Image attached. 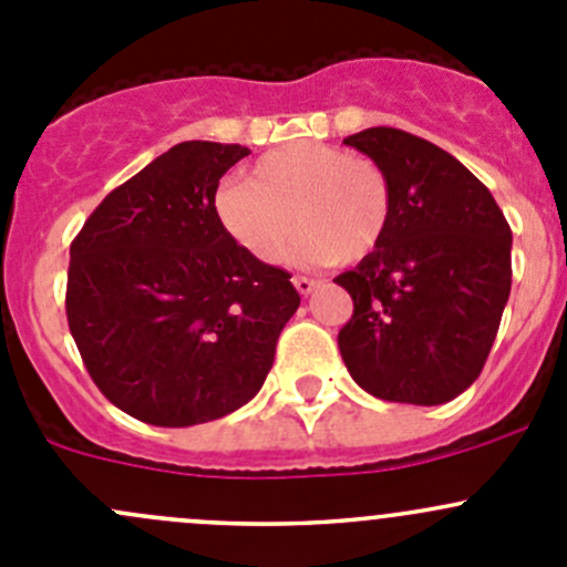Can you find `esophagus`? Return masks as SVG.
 Listing matches in <instances>:
<instances>
[{"mask_svg": "<svg viewBox=\"0 0 567 567\" xmlns=\"http://www.w3.org/2000/svg\"><path fill=\"white\" fill-rule=\"evenodd\" d=\"M293 285L301 296H310L312 290H316V279L310 277H293Z\"/></svg>", "mask_w": 567, "mask_h": 567, "instance_id": "1", "label": "esophagus"}]
</instances>
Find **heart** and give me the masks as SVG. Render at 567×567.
I'll return each mask as SVG.
<instances>
[{"label":"heart","instance_id":"1","mask_svg":"<svg viewBox=\"0 0 567 567\" xmlns=\"http://www.w3.org/2000/svg\"><path fill=\"white\" fill-rule=\"evenodd\" d=\"M227 236L255 260L282 262L299 244L301 260L362 262L392 225V188L373 158L326 142H290L251 164L247 181L216 194Z\"/></svg>","mask_w":567,"mask_h":567}]
</instances>
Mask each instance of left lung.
<instances>
[{"mask_svg": "<svg viewBox=\"0 0 567 567\" xmlns=\"http://www.w3.org/2000/svg\"><path fill=\"white\" fill-rule=\"evenodd\" d=\"M384 169L392 225L375 255L334 279L353 299L337 334L373 398L439 405L474 384L511 296L513 233L455 156L400 128L348 136Z\"/></svg>", "mask_w": 567, "mask_h": 567, "instance_id": "8db88e82", "label": "left lung"}]
</instances>
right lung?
<instances>
[{"label": "right lung", "mask_w": 567, "mask_h": 567, "mask_svg": "<svg viewBox=\"0 0 567 567\" xmlns=\"http://www.w3.org/2000/svg\"><path fill=\"white\" fill-rule=\"evenodd\" d=\"M249 147L181 142L109 192L71 244L65 312L82 362L134 420L188 427L260 392L301 296L216 216Z\"/></svg>", "instance_id": "right-lung-1"}]
</instances>
